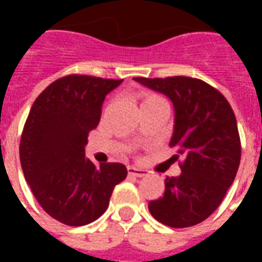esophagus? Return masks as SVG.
<instances>
[{
	"instance_id": "obj_1",
	"label": "esophagus",
	"mask_w": 262,
	"mask_h": 262,
	"mask_svg": "<svg viewBox=\"0 0 262 262\" xmlns=\"http://www.w3.org/2000/svg\"><path fill=\"white\" fill-rule=\"evenodd\" d=\"M128 175L136 176V178H141V176L147 175V170H144V169H137V167L129 166L128 167Z\"/></svg>"
}]
</instances>
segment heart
Returning a JSON list of instances; mask_svg holds the SVG:
<instances>
[{
    "label": "heart",
    "instance_id": "b5f03b06",
    "mask_svg": "<svg viewBox=\"0 0 262 262\" xmlns=\"http://www.w3.org/2000/svg\"><path fill=\"white\" fill-rule=\"evenodd\" d=\"M151 99H156V96H144L143 103H144V102H148V100H151Z\"/></svg>",
    "mask_w": 262,
    "mask_h": 262
}]
</instances>
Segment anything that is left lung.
<instances>
[{
    "label": "left lung",
    "instance_id": "obj_1",
    "mask_svg": "<svg viewBox=\"0 0 262 262\" xmlns=\"http://www.w3.org/2000/svg\"><path fill=\"white\" fill-rule=\"evenodd\" d=\"M136 81L167 96L175 121L169 146L175 160L184 157L181 175L166 178L165 194L148 203L157 222L189 227L206 220L226 195L241 163V140L235 114L219 90L191 77Z\"/></svg>",
    "mask_w": 262,
    "mask_h": 262
}]
</instances>
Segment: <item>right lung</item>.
I'll use <instances>...</instances> for the list:
<instances>
[{"mask_svg":"<svg viewBox=\"0 0 262 262\" xmlns=\"http://www.w3.org/2000/svg\"><path fill=\"white\" fill-rule=\"evenodd\" d=\"M122 80L67 76L39 95L20 140V163L37 203L55 220L84 226L102 216L115 185L126 178L122 163L86 159L89 133L97 126L107 93Z\"/></svg>","mask_w":262,"mask_h":262,"instance_id":"add662e5","label":"right lung"}]
</instances>
